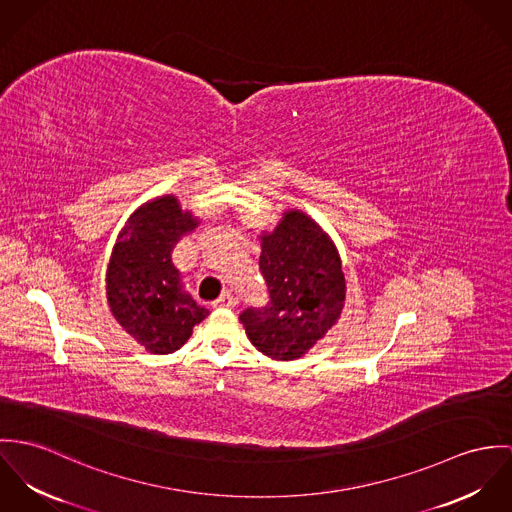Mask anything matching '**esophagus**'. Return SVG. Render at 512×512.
Listing matches in <instances>:
<instances>
[{
  "label": "esophagus",
  "mask_w": 512,
  "mask_h": 512,
  "mask_svg": "<svg viewBox=\"0 0 512 512\" xmlns=\"http://www.w3.org/2000/svg\"><path fill=\"white\" fill-rule=\"evenodd\" d=\"M235 304H237V300H235V296H233L231 292H224V294L214 302L216 308H233Z\"/></svg>",
  "instance_id": "esophagus-1"
}]
</instances>
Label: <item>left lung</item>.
<instances>
[{"label":"left lung","mask_w":512,"mask_h":512,"mask_svg":"<svg viewBox=\"0 0 512 512\" xmlns=\"http://www.w3.org/2000/svg\"><path fill=\"white\" fill-rule=\"evenodd\" d=\"M259 269L269 302L239 314L249 341L267 357L298 359L338 322L345 279L330 237L306 214L286 212L263 235Z\"/></svg>","instance_id":"obj_1"}]
</instances>
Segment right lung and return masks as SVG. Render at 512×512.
Here are the masks:
<instances>
[{
	"instance_id": "right-lung-1",
	"label": "right lung",
	"mask_w": 512,
	"mask_h": 512,
	"mask_svg": "<svg viewBox=\"0 0 512 512\" xmlns=\"http://www.w3.org/2000/svg\"><path fill=\"white\" fill-rule=\"evenodd\" d=\"M198 226L174 196L137 210L119 233L108 269V302L119 326L151 353H172L210 312L182 290L172 265L180 237Z\"/></svg>"
}]
</instances>
